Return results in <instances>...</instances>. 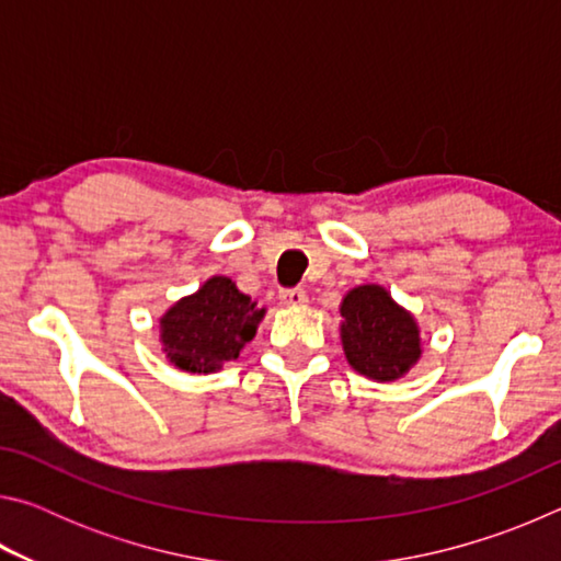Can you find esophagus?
Instances as JSON below:
<instances>
[{"label": "esophagus", "instance_id": "esophagus-1", "mask_svg": "<svg viewBox=\"0 0 561 561\" xmlns=\"http://www.w3.org/2000/svg\"><path fill=\"white\" fill-rule=\"evenodd\" d=\"M279 299H282V304H287V307H304V304H307V291H304L301 287L282 289Z\"/></svg>", "mask_w": 561, "mask_h": 561}]
</instances>
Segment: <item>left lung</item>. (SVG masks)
Masks as SVG:
<instances>
[{"label": "left lung", "mask_w": 561, "mask_h": 561, "mask_svg": "<svg viewBox=\"0 0 561 561\" xmlns=\"http://www.w3.org/2000/svg\"><path fill=\"white\" fill-rule=\"evenodd\" d=\"M341 341L354 371L376 381H396L421 358L415 319L383 287L364 284L341 301Z\"/></svg>", "instance_id": "obj_1"}]
</instances>
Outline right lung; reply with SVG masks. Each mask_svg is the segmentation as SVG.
Listing matches in <instances>:
<instances>
[{"instance_id":"obj_1","label":"right lung","mask_w":561,"mask_h":561,"mask_svg":"<svg viewBox=\"0 0 561 561\" xmlns=\"http://www.w3.org/2000/svg\"><path fill=\"white\" fill-rule=\"evenodd\" d=\"M264 317L227 277L207 279L193 297L180 299L160 319V339L170 364L190 374L220 371L257 334Z\"/></svg>"}]
</instances>
